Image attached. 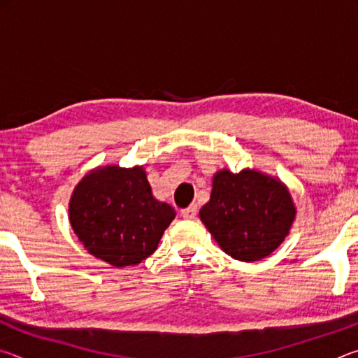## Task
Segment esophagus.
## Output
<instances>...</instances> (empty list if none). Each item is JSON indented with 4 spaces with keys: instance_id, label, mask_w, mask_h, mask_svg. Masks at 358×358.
<instances>
[{
    "instance_id": "esophagus-1",
    "label": "esophagus",
    "mask_w": 358,
    "mask_h": 358,
    "mask_svg": "<svg viewBox=\"0 0 358 358\" xmlns=\"http://www.w3.org/2000/svg\"><path fill=\"white\" fill-rule=\"evenodd\" d=\"M196 215H197V207H196V205H189V207H187V208L181 210V216H183L185 220H194V217H196Z\"/></svg>"
}]
</instances>
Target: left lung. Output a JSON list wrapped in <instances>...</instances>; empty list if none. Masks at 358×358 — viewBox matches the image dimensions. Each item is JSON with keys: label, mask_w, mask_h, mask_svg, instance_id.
I'll list each match as a JSON object with an SVG mask.
<instances>
[{"label": "left lung", "mask_w": 358, "mask_h": 358, "mask_svg": "<svg viewBox=\"0 0 358 358\" xmlns=\"http://www.w3.org/2000/svg\"><path fill=\"white\" fill-rule=\"evenodd\" d=\"M295 215L286 185L251 169L216 172L210 201L199 211L221 250L243 262L270 256L289 235Z\"/></svg>", "instance_id": "1"}]
</instances>
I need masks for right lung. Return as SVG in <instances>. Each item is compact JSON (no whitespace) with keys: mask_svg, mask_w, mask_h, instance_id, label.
I'll return each instance as SVG.
<instances>
[{"mask_svg":"<svg viewBox=\"0 0 358 358\" xmlns=\"http://www.w3.org/2000/svg\"><path fill=\"white\" fill-rule=\"evenodd\" d=\"M175 210L151 192L143 167H98L78 181L69 221L90 254L113 266L141 264L156 251Z\"/></svg>","mask_w":358,"mask_h":358,"instance_id":"add662e5","label":"right lung"}]
</instances>
